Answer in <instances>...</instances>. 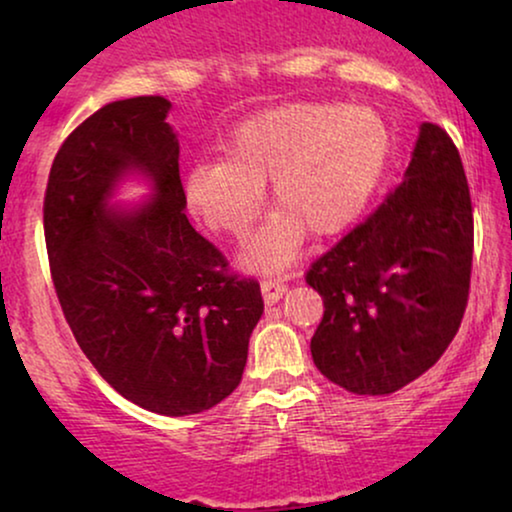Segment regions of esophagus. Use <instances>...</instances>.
<instances>
[{
    "label": "esophagus",
    "instance_id": "esophagus-1",
    "mask_svg": "<svg viewBox=\"0 0 512 512\" xmlns=\"http://www.w3.org/2000/svg\"><path fill=\"white\" fill-rule=\"evenodd\" d=\"M261 291H263L265 305H275L277 300L286 293V284L282 282V279H263Z\"/></svg>",
    "mask_w": 512,
    "mask_h": 512
}]
</instances>
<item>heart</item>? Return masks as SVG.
Returning <instances> with one entry per match:
<instances>
[{"instance_id": "1", "label": "heart", "mask_w": 512, "mask_h": 512, "mask_svg": "<svg viewBox=\"0 0 512 512\" xmlns=\"http://www.w3.org/2000/svg\"><path fill=\"white\" fill-rule=\"evenodd\" d=\"M391 158V130L370 107L298 102L244 121L226 142V158L198 163L184 179L193 219L242 242L263 205L279 212L249 249L254 268L277 270L296 256L307 230L345 233L361 219Z\"/></svg>"}]
</instances>
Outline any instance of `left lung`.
I'll use <instances>...</instances> for the list:
<instances>
[{
    "label": "left lung",
    "mask_w": 512,
    "mask_h": 512,
    "mask_svg": "<svg viewBox=\"0 0 512 512\" xmlns=\"http://www.w3.org/2000/svg\"><path fill=\"white\" fill-rule=\"evenodd\" d=\"M473 270V205L452 137L422 123L412 160L366 221L307 270L324 300L312 359L359 396L394 394L457 335Z\"/></svg>",
    "instance_id": "left-lung-1"
}]
</instances>
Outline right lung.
I'll return each instance as SVG.
<instances>
[{"instance_id": "1", "label": "right lung", "mask_w": 512, "mask_h": 512, "mask_svg": "<svg viewBox=\"0 0 512 512\" xmlns=\"http://www.w3.org/2000/svg\"><path fill=\"white\" fill-rule=\"evenodd\" d=\"M167 111L160 95L130 97L69 132L48 174L44 235L60 307L97 373L139 408L184 417L237 389L263 296L188 223ZM125 169L157 186L135 213L106 207Z\"/></svg>"}]
</instances>
